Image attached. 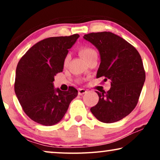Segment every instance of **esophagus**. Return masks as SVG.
<instances>
[{
  "instance_id": "34e87169",
  "label": "esophagus",
  "mask_w": 160,
  "mask_h": 160,
  "mask_svg": "<svg viewBox=\"0 0 160 160\" xmlns=\"http://www.w3.org/2000/svg\"><path fill=\"white\" fill-rule=\"evenodd\" d=\"M87 92V90L84 89H78V95H82Z\"/></svg>"
}]
</instances>
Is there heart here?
<instances>
[{
	"mask_svg": "<svg viewBox=\"0 0 160 160\" xmlns=\"http://www.w3.org/2000/svg\"><path fill=\"white\" fill-rule=\"evenodd\" d=\"M79 53L86 61H88L89 60H90L92 58L98 55L97 52H96L95 49H93L92 48L88 47H81L79 49ZM69 60H70V55L69 54H68V55L65 57L64 60V65H67L68 63Z\"/></svg>",
	"mask_w": 160,
	"mask_h": 160,
	"instance_id": "obj_1",
	"label": "heart"
}]
</instances>
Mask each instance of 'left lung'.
<instances>
[{"label":"left lung","instance_id":"obj_1","mask_svg":"<svg viewBox=\"0 0 160 160\" xmlns=\"http://www.w3.org/2000/svg\"><path fill=\"white\" fill-rule=\"evenodd\" d=\"M85 40L99 51L100 64L97 78L111 81L106 92H97L99 101L90 108L92 114L104 123L119 121L135 108L146 79L141 57L135 48L111 32H91Z\"/></svg>","mask_w":160,"mask_h":160}]
</instances>
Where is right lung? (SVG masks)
<instances>
[{"instance_id": "obj_1", "label": "right lung", "mask_w": 160, "mask_h": 160, "mask_svg": "<svg viewBox=\"0 0 160 160\" xmlns=\"http://www.w3.org/2000/svg\"><path fill=\"white\" fill-rule=\"evenodd\" d=\"M78 34L50 37L32 46L19 61L14 91L24 112L32 120L52 126L62 119L78 91L54 89V76L62 72L64 60Z\"/></svg>"}]
</instances>
